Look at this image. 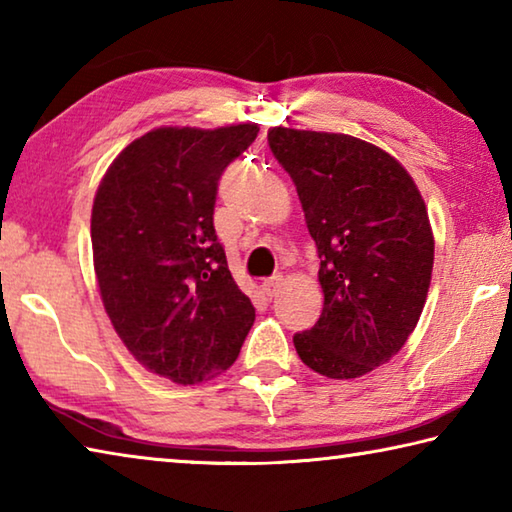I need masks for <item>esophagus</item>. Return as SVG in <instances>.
<instances>
[{
	"label": "esophagus",
	"instance_id": "1",
	"mask_svg": "<svg viewBox=\"0 0 512 512\" xmlns=\"http://www.w3.org/2000/svg\"><path fill=\"white\" fill-rule=\"evenodd\" d=\"M282 284H284V277L282 275H273V277H268V280L262 282V291L266 293L268 298H275L277 293H280Z\"/></svg>",
	"mask_w": 512,
	"mask_h": 512
}]
</instances>
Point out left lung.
<instances>
[{"label": "left lung", "instance_id": "1", "mask_svg": "<svg viewBox=\"0 0 512 512\" xmlns=\"http://www.w3.org/2000/svg\"><path fill=\"white\" fill-rule=\"evenodd\" d=\"M268 146L320 257L323 311L293 345L318 375L357 379L391 361L418 325L433 271L427 205L400 160L359 137L273 126Z\"/></svg>", "mask_w": 512, "mask_h": 512}]
</instances>
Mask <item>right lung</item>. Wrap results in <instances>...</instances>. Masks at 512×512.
I'll use <instances>...</instances> for the list:
<instances>
[{
  "instance_id": "right-lung-1",
  "label": "right lung",
  "mask_w": 512,
  "mask_h": 512,
  "mask_svg": "<svg viewBox=\"0 0 512 512\" xmlns=\"http://www.w3.org/2000/svg\"><path fill=\"white\" fill-rule=\"evenodd\" d=\"M257 133V124L153 128L112 160L94 194L103 309L128 352L176 384L228 370L255 323L212 216L221 173Z\"/></svg>"
}]
</instances>
